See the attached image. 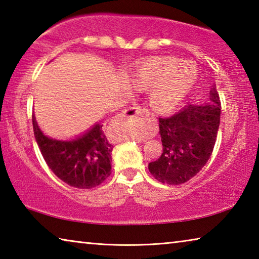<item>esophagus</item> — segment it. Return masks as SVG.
I'll return each mask as SVG.
<instances>
[{
	"mask_svg": "<svg viewBox=\"0 0 259 259\" xmlns=\"http://www.w3.org/2000/svg\"><path fill=\"white\" fill-rule=\"evenodd\" d=\"M144 115H150V113L147 112L146 108L144 107H140V106H134V107H129L126 108L125 111L122 113L121 117L123 120H136V119H139V117H143ZM154 121V120H153ZM138 143L143 142V140H137Z\"/></svg>",
	"mask_w": 259,
	"mask_h": 259,
	"instance_id": "1",
	"label": "esophagus"
}]
</instances>
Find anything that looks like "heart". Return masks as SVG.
<instances>
[{
  "mask_svg": "<svg viewBox=\"0 0 259 259\" xmlns=\"http://www.w3.org/2000/svg\"><path fill=\"white\" fill-rule=\"evenodd\" d=\"M182 72L181 81H177ZM198 78V68L194 64L182 63L172 57H162L148 61L140 67L131 80L139 91L154 90L151 96V106L159 113H171L182 104Z\"/></svg>",
  "mask_w": 259,
  "mask_h": 259,
  "instance_id": "b5f03b06",
  "label": "heart"
}]
</instances>
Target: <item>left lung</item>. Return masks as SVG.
I'll use <instances>...</instances> for the list:
<instances>
[{
	"mask_svg": "<svg viewBox=\"0 0 259 259\" xmlns=\"http://www.w3.org/2000/svg\"><path fill=\"white\" fill-rule=\"evenodd\" d=\"M219 122L221 102L214 84L207 103L187 105L171 117H160L163 152L159 160L148 163L153 177L169 185H181L194 177L211 155Z\"/></svg>",
	"mask_w": 259,
	"mask_h": 259,
	"instance_id": "8db88e82",
	"label": "left lung"
}]
</instances>
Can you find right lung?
<instances>
[{
	"label": "right lung",
	"mask_w": 259,
	"mask_h": 259,
	"mask_svg": "<svg viewBox=\"0 0 259 259\" xmlns=\"http://www.w3.org/2000/svg\"><path fill=\"white\" fill-rule=\"evenodd\" d=\"M33 129L47 164L69 186L93 188L111 175L113 145L99 122L76 137L57 139L43 133L33 114Z\"/></svg>",
	"instance_id": "add662e5"
}]
</instances>
